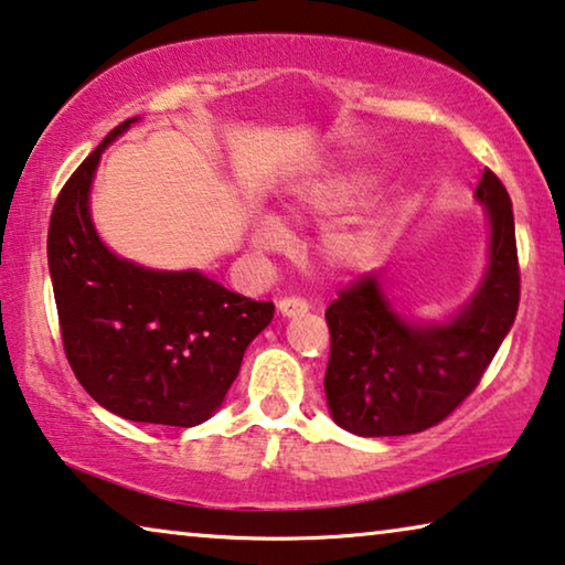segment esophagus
<instances>
[{
  "mask_svg": "<svg viewBox=\"0 0 565 565\" xmlns=\"http://www.w3.org/2000/svg\"><path fill=\"white\" fill-rule=\"evenodd\" d=\"M277 310H280L282 316H302L308 313V302L302 298H282L280 302H277Z\"/></svg>",
  "mask_w": 565,
  "mask_h": 565,
  "instance_id": "34e87169",
  "label": "esophagus"
}]
</instances>
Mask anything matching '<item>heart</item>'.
Returning <instances> with one entry per match:
<instances>
[{
	"instance_id": "obj_1",
	"label": "heart",
	"mask_w": 565,
	"mask_h": 565,
	"mask_svg": "<svg viewBox=\"0 0 565 565\" xmlns=\"http://www.w3.org/2000/svg\"><path fill=\"white\" fill-rule=\"evenodd\" d=\"M370 183V175L359 173V170H343V173H333L323 181L298 185L285 203V211L292 218L333 214L366 191ZM249 239L259 252H282L290 242V232L273 214H255L249 222ZM331 249L337 257L347 259L359 249V239L351 234H339L331 239Z\"/></svg>"
}]
</instances>
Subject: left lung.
I'll return each mask as SVG.
<instances>
[{
    "instance_id": "1",
    "label": "left lung",
    "mask_w": 565,
    "mask_h": 565,
    "mask_svg": "<svg viewBox=\"0 0 565 565\" xmlns=\"http://www.w3.org/2000/svg\"><path fill=\"white\" fill-rule=\"evenodd\" d=\"M477 201L489 216V263L477 292L446 321H407L364 275L326 308L331 354L326 399L343 430L407 436L448 418L477 387L520 306L512 201L484 168Z\"/></svg>"
}]
</instances>
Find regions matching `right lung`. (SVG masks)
Instances as JSON below:
<instances>
[{"mask_svg":"<svg viewBox=\"0 0 565 565\" xmlns=\"http://www.w3.org/2000/svg\"><path fill=\"white\" fill-rule=\"evenodd\" d=\"M135 121L104 137L53 206L47 267L63 349L76 380L109 413L193 428L222 407L275 306L226 290L199 269L129 263L99 239L88 209L96 166Z\"/></svg>","mask_w":565,"mask_h":565,"instance_id":"add662e5","label":"right lung"}]
</instances>
